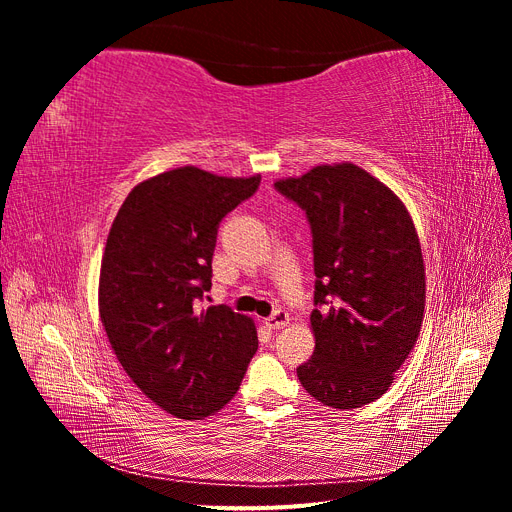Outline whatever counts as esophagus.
<instances>
[{
    "label": "esophagus",
    "instance_id": "obj_1",
    "mask_svg": "<svg viewBox=\"0 0 512 512\" xmlns=\"http://www.w3.org/2000/svg\"><path fill=\"white\" fill-rule=\"evenodd\" d=\"M265 324L269 329H284L290 324V316L288 312H284V309H275L269 318H265Z\"/></svg>",
    "mask_w": 512,
    "mask_h": 512
}]
</instances>
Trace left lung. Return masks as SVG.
I'll list each match as a JSON object with an SVG mask.
<instances>
[{"instance_id": "left-lung-1", "label": "left lung", "mask_w": 512, "mask_h": 512, "mask_svg": "<svg viewBox=\"0 0 512 512\" xmlns=\"http://www.w3.org/2000/svg\"><path fill=\"white\" fill-rule=\"evenodd\" d=\"M275 188L305 213L314 237L316 309L303 389L352 410L380 399L423 327L425 265L401 198L352 162L320 164Z\"/></svg>"}]
</instances>
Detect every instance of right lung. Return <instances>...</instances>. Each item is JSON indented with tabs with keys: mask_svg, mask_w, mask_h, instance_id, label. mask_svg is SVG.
Here are the masks:
<instances>
[{
	"mask_svg": "<svg viewBox=\"0 0 512 512\" xmlns=\"http://www.w3.org/2000/svg\"><path fill=\"white\" fill-rule=\"evenodd\" d=\"M260 183L179 166L134 185L108 232L98 307L123 371L185 421L222 410L258 348L254 320L200 307L218 226Z\"/></svg>",
	"mask_w": 512,
	"mask_h": 512,
	"instance_id": "1",
	"label": "right lung"
}]
</instances>
